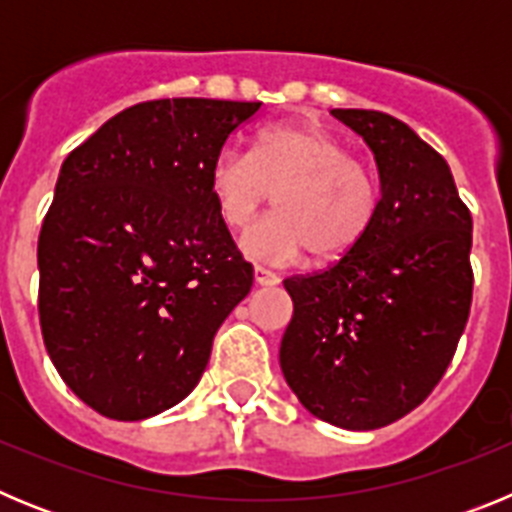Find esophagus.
I'll list each match as a JSON object with an SVG mask.
<instances>
[{"mask_svg": "<svg viewBox=\"0 0 512 512\" xmlns=\"http://www.w3.org/2000/svg\"><path fill=\"white\" fill-rule=\"evenodd\" d=\"M253 279H256V284H259V287H274V284H279L277 274L269 269H264V266H256V269H253Z\"/></svg>", "mask_w": 512, "mask_h": 512, "instance_id": "34e87169", "label": "esophagus"}]
</instances>
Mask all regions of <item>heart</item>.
<instances>
[{
    "instance_id": "heart-1",
    "label": "heart",
    "mask_w": 512,
    "mask_h": 512,
    "mask_svg": "<svg viewBox=\"0 0 512 512\" xmlns=\"http://www.w3.org/2000/svg\"><path fill=\"white\" fill-rule=\"evenodd\" d=\"M207 189L233 233L251 228L274 194L277 212L243 238L251 259L289 264L310 253L328 264L354 251L377 215V182L343 140L312 122H277L253 138L251 153L223 148Z\"/></svg>"
}]
</instances>
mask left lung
Wrapping results in <instances>:
<instances>
[{
	"label": "left lung",
	"instance_id": "left-lung-1",
	"mask_svg": "<svg viewBox=\"0 0 512 512\" xmlns=\"http://www.w3.org/2000/svg\"><path fill=\"white\" fill-rule=\"evenodd\" d=\"M372 148L377 215L330 269L284 279L279 364L315 418L374 431L418 408L451 364L472 305V215L446 158L377 110H333Z\"/></svg>",
	"mask_w": 512,
	"mask_h": 512
}]
</instances>
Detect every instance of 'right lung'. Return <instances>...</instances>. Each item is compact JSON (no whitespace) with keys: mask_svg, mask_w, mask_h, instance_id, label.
<instances>
[{"mask_svg":"<svg viewBox=\"0 0 512 512\" xmlns=\"http://www.w3.org/2000/svg\"><path fill=\"white\" fill-rule=\"evenodd\" d=\"M259 107L135 104L63 161L38 238L40 328L63 382L104 418L146 420L182 402L251 292L207 174Z\"/></svg>","mask_w":512,"mask_h":512,"instance_id":"add662e5","label":"right lung"}]
</instances>
